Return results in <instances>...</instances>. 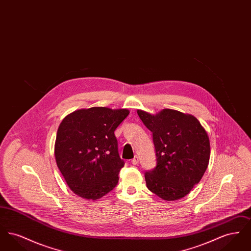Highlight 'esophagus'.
Wrapping results in <instances>:
<instances>
[{
  "mask_svg": "<svg viewBox=\"0 0 251 251\" xmlns=\"http://www.w3.org/2000/svg\"><path fill=\"white\" fill-rule=\"evenodd\" d=\"M131 163L132 165H136V164L138 163V156H134V157L131 159Z\"/></svg>",
  "mask_w": 251,
  "mask_h": 251,
  "instance_id": "34e87169",
  "label": "esophagus"
}]
</instances>
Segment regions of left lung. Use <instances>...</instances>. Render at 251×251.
Masks as SVG:
<instances>
[{"label": "left lung", "mask_w": 251, "mask_h": 251, "mask_svg": "<svg viewBox=\"0 0 251 251\" xmlns=\"http://www.w3.org/2000/svg\"><path fill=\"white\" fill-rule=\"evenodd\" d=\"M137 114L152 132L156 167L145 172L147 187L165 201L185 197L205 173L210 159V141L194 116L172 109L157 115Z\"/></svg>", "instance_id": "obj_1"}]
</instances>
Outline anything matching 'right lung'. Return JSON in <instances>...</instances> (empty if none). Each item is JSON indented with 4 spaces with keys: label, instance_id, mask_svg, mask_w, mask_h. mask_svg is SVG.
I'll list each match as a JSON object with an SVG mask.
<instances>
[{
    "label": "right lung",
    "instance_id": "1",
    "mask_svg": "<svg viewBox=\"0 0 251 251\" xmlns=\"http://www.w3.org/2000/svg\"><path fill=\"white\" fill-rule=\"evenodd\" d=\"M129 113L127 109H81L60 123L54 145L56 164L79 197L98 200L118 184L125 163L114 131Z\"/></svg>",
    "mask_w": 251,
    "mask_h": 251
}]
</instances>
